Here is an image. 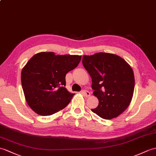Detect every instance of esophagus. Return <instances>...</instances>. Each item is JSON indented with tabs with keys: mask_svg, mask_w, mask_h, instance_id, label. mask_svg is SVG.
Segmentation results:
<instances>
[{
	"mask_svg": "<svg viewBox=\"0 0 156 156\" xmlns=\"http://www.w3.org/2000/svg\"><path fill=\"white\" fill-rule=\"evenodd\" d=\"M82 93L84 94L86 97H89L90 96V92L87 91V90H83V91L82 92Z\"/></svg>",
	"mask_w": 156,
	"mask_h": 156,
	"instance_id": "obj_1",
	"label": "esophagus"
}]
</instances>
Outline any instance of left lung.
<instances>
[{
  "label": "left lung",
  "mask_w": 156,
  "mask_h": 156,
  "mask_svg": "<svg viewBox=\"0 0 156 156\" xmlns=\"http://www.w3.org/2000/svg\"><path fill=\"white\" fill-rule=\"evenodd\" d=\"M82 64L92 78V88L99 101L91 110L103 119L122 114L131 102L135 86L132 67L116 54L98 52L83 56Z\"/></svg>",
  "instance_id": "obj_1"
}]
</instances>
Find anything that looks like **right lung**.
<instances>
[{
    "label": "right lung",
    "instance_id": "right-lung-1",
    "mask_svg": "<svg viewBox=\"0 0 156 156\" xmlns=\"http://www.w3.org/2000/svg\"><path fill=\"white\" fill-rule=\"evenodd\" d=\"M81 58L42 52L28 61L21 72V82L25 100L32 110L50 115L67 106L74 94L65 88V77L77 67Z\"/></svg>",
    "mask_w": 156,
    "mask_h": 156
}]
</instances>
